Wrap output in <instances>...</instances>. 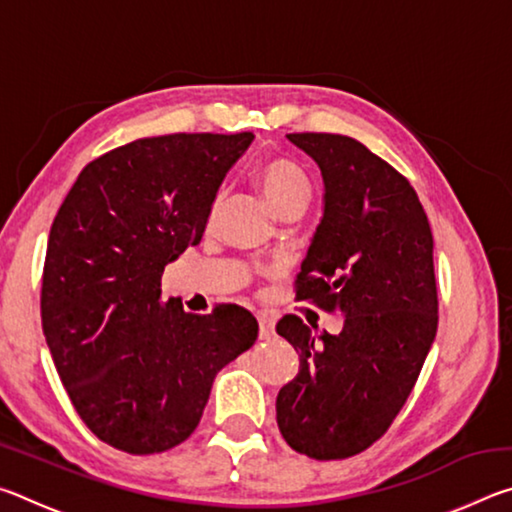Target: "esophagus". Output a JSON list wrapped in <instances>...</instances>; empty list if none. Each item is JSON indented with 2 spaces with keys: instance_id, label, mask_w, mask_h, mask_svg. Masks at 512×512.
Wrapping results in <instances>:
<instances>
[{
  "instance_id": "esophagus-1",
  "label": "esophagus",
  "mask_w": 512,
  "mask_h": 512,
  "mask_svg": "<svg viewBox=\"0 0 512 512\" xmlns=\"http://www.w3.org/2000/svg\"><path fill=\"white\" fill-rule=\"evenodd\" d=\"M257 323H259V339L271 341L275 336V318H273V314H268V311H259Z\"/></svg>"
}]
</instances>
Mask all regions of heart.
Returning <instances> with one entry per match:
<instances>
[{
    "label": "heart",
    "instance_id": "heart-1",
    "mask_svg": "<svg viewBox=\"0 0 512 512\" xmlns=\"http://www.w3.org/2000/svg\"><path fill=\"white\" fill-rule=\"evenodd\" d=\"M253 178L277 214L291 207L305 210L311 196V180L300 164L289 158H266L255 167Z\"/></svg>",
    "mask_w": 512,
    "mask_h": 512
}]
</instances>
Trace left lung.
<instances>
[{
    "mask_svg": "<svg viewBox=\"0 0 512 512\" xmlns=\"http://www.w3.org/2000/svg\"><path fill=\"white\" fill-rule=\"evenodd\" d=\"M316 160L325 212L296 277V300L341 311L339 334L314 339L298 316L277 334L300 370L277 393V427L291 449L339 461L368 449L411 395L438 329L433 235L418 194L361 142L291 133Z\"/></svg>",
    "mask_w": 512,
    "mask_h": 512,
    "instance_id": "left-lung-1",
    "label": "left lung"
}]
</instances>
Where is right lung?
Returning <instances> with one entry per match:
<instances>
[{"label":"right lung","mask_w":512,"mask_h":512,"mask_svg":"<svg viewBox=\"0 0 512 512\" xmlns=\"http://www.w3.org/2000/svg\"><path fill=\"white\" fill-rule=\"evenodd\" d=\"M253 133L144 137L85 164L54 219L42 332L76 413L121 452L192 436L212 381L257 339L248 309L162 302L164 266L201 244L225 173Z\"/></svg>","instance_id":"add662e5"}]
</instances>
